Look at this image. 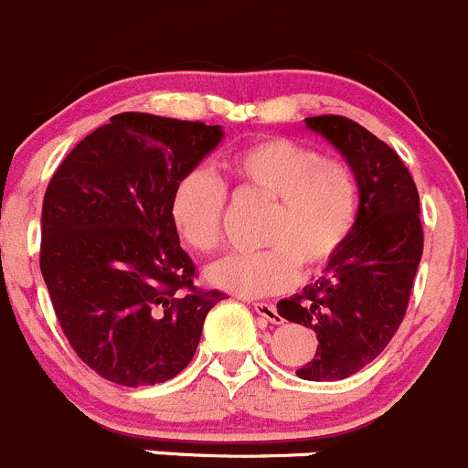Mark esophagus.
<instances>
[{"mask_svg":"<svg viewBox=\"0 0 468 468\" xmlns=\"http://www.w3.org/2000/svg\"><path fill=\"white\" fill-rule=\"evenodd\" d=\"M252 309L259 314V316L263 318V321L282 323V316H280V314H277L275 304H271V303H254Z\"/></svg>","mask_w":468,"mask_h":468,"instance_id":"obj_1","label":"esophagus"}]
</instances>
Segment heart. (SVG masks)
<instances>
[{"mask_svg": "<svg viewBox=\"0 0 468 468\" xmlns=\"http://www.w3.org/2000/svg\"><path fill=\"white\" fill-rule=\"evenodd\" d=\"M228 177L243 193L271 200L254 252H234L211 263V284L243 295L286 291L298 272L325 268L339 254L359 218V184L346 161L295 138L271 136L248 143L223 161ZM228 188L205 168L177 179L170 193V220L193 252H216L223 243Z\"/></svg>", "mask_w": 468, "mask_h": 468, "instance_id": "obj_1", "label": "heart"}]
</instances>
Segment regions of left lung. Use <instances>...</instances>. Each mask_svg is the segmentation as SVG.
I'll use <instances>...</instances> for the list:
<instances>
[{
	"label": "left lung",
	"instance_id": "left-lung-1",
	"mask_svg": "<svg viewBox=\"0 0 468 468\" xmlns=\"http://www.w3.org/2000/svg\"><path fill=\"white\" fill-rule=\"evenodd\" d=\"M353 168L359 184V218L325 275L303 293L277 303L291 323L316 332L303 380H344L389 346L405 318L423 254L419 191L396 150L344 115L304 118Z\"/></svg>",
	"mask_w": 468,
	"mask_h": 468
}]
</instances>
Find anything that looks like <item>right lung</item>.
Segmentation results:
<instances>
[{
	"instance_id": "right-lung-1",
	"label": "right lung",
	"mask_w": 468,
	"mask_h": 468,
	"mask_svg": "<svg viewBox=\"0 0 468 468\" xmlns=\"http://www.w3.org/2000/svg\"><path fill=\"white\" fill-rule=\"evenodd\" d=\"M223 138L220 124L118 113L63 159L43 200L40 271L72 350L122 387L188 367L225 293L197 289L170 193Z\"/></svg>"
}]
</instances>
